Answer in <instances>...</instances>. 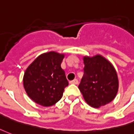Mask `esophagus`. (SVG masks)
<instances>
[{
	"label": "esophagus",
	"mask_w": 134,
	"mask_h": 134,
	"mask_svg": "<svg viewBox=\"0 0 134 134\" xmlns=\"http://www.w3.org/2000/svg\"><path fill=\"white\" fill-rule=\"evenodd\" d=\"M70 84H72V85H78L79 82H78V80L75 79V80H72V81H70Z\"/></svg>",
	"instance_id": "obj_1"
}]
</instances>
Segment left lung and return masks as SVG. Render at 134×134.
I'll return each mask as SVG.
<instances>
[{
  "label": "left lung",
  "mask_w": 134,
  "mask_h": 134,
  "mask_svg": "<svg viewBox=\"0 0 134 134\" xmlns=\"http://www.w3.org/2000/svg\"><path fill=\"white\" fill-rule=\"evenodd\" d=\"M84 75L79 85L83 97L94 108L111 102L117 94L119 81L114 67L101 55L84 57Z\"/></svg>",
  "instance_id": "8db88e82"
}]
</instances>
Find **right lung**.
Masks as SVG:
<instances>
[{
    "label": "right lung",
    "instance_id": "obj_1",
    "mask_svg": "<svg viewBox=\"0 0 134 134\" xmlns=\"http://www.w3.org/2000/svg\"><path fill=\"white\" fill-rule=\"evenodd\" d=\"M64 56L55 52L44 53L37 57L25 70V90L37 104L49 107L62 98L64 88L69 85L61 67Z\"/></svg>",
    "mask_w": 134,
    "mask_h": 134
}]
</instances>
